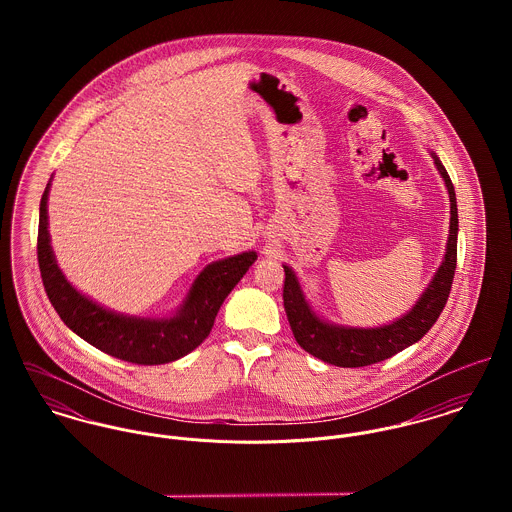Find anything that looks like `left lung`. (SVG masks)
Returning <instances> with one entry per match:
<instances>
[{
    "label": "left lung",
    "instance_id": "8db88e82",
    "mask_svg": "<svg viewBox=\"0 0 512 512\" xmlns=\"http://www.w3.org/2000/svg\"><path fill=\"white\" fill-rule=\"evenodd\" d=\"M438 171L445 181L449 203H451V222H449V240L447 252L439 266L436 278L428 286V290L418 299L412 311L398 321L376 327V329H345L323 323L307 305L299 284L292 270L284 266V309L292 327L293 337L297 345L309 355L329 363V365L357 368V366L374 365L412 343L420 341L438 321L439 313L443 311L447 297L451 292L455 266H457V203L453 183L434 155Z\"/></svg>",
    "mask_w": 512,
    "mask_h": 512
}]
</instances>
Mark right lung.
Instances as JSON below:
<instances>
[{
	"label": "right lung",
	"mask_w": 512,
	"mask_h": 512,
	"mask_svg": "<svg viewBox=\"0 0 512 512\" xmlns=\"http://www.w3.org/2000/svg\"><path fill=\"white\" fill-rule=\"evenodd\" d=\"M47 197L49 185L39 207L37 260L51 305L86 343L132 365H165L197 349L209 337L222 301L256 260V252H244L207 266L195 280L181 311L171 319L124 317L76 292L61 274L49 244Z\"/></svg>",
	"instance_id": "add662e5"
}]
</instances>
